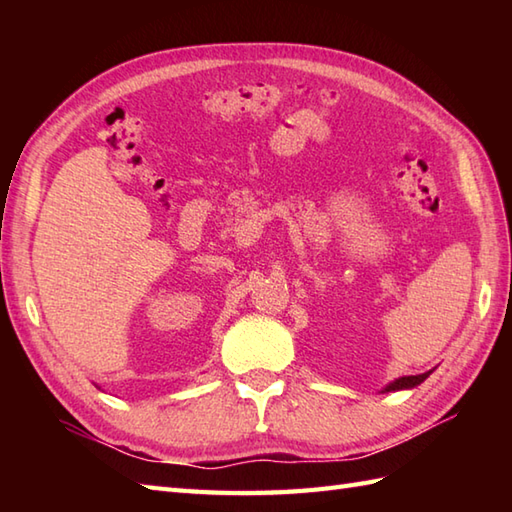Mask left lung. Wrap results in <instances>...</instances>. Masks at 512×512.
I'll return each mask as SVG.
<instances>
[{"mask_svg":"<svg viewBox=\"0 0 512 512\" xmlns=\"http://www.w3.org/2000/svg\"><path fill=\"white\" fill-rule=\"evenodd\" d=\"M431 372H424V374H416V376H402V378H398V380H394V383H391L385 391H398V389H411V387H416V385H420L424 378H427Z\"/></svg>","mask_w":512,"mask_h":512,"instance_id":"8db88e82","label":"left lung"}]
</instances>
